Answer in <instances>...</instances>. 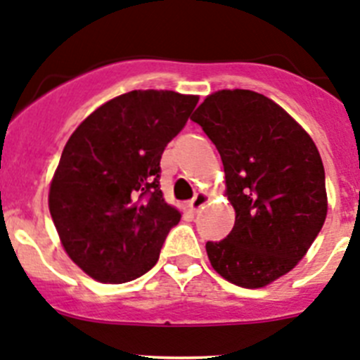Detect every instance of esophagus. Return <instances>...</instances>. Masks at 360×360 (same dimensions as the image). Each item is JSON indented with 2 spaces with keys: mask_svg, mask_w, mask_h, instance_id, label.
<instances>
[{
  "mask_svg": "<svg viewBox=\"0 0 360 360\" xmlns=\"http://www.w3.org/2000/svg\"><path fill=\"white\" fill-rule=\"evenodd\" d=\"M207 200H209V196H207L205 193H198L196 196H194L193 200H191V202H189V207H191V210H198V209H202V207L205 205V203H207Z\"/></svg>",
  "mask_w": 360,
  "mask_h": 360,
  "instance_id": "obj_1",
  "label": "esophagus"
}]
</instances>
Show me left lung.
I'll return each instance as SVG.
<instances>
[{
	"instance_id": "1",
	"label": "left lung",
	"mask_w": 360,
	"mask_h": 360,
	"mask_svg": "<svg viewBox=\"0 0 360 360\" xmlns=\"http://www.w3.org/2000/svg\"><path fill=\"white\" fill-rule=\"evenodd\" d=\"M217 148L236 225L207 243L212 268L240 288L291 271L326 217L325 169L314 141L282 107L245 89L217 91L191 117Z\"/></svg>"
}]
</instances>
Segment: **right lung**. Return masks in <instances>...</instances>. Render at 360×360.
<instances>
[{
    "instance_id": "right-lung-1",
    "label": "right lung",
    "mask_w": 360,
    "mask_h": 360,
    "mask_svg": "<svg viewBox=\"0 0 360 360\" xmlns=\"http://www.w3.org/2000/svg\"><path fill=\"white\" fill-rule=\"evenodd\" d=\"M198 96L131 91L72 131L51 187L49 212L62 246L105 283L139 278L157 264L180 212L160 191V158L186 127Z\"/></svg>"
}]
</instances>
